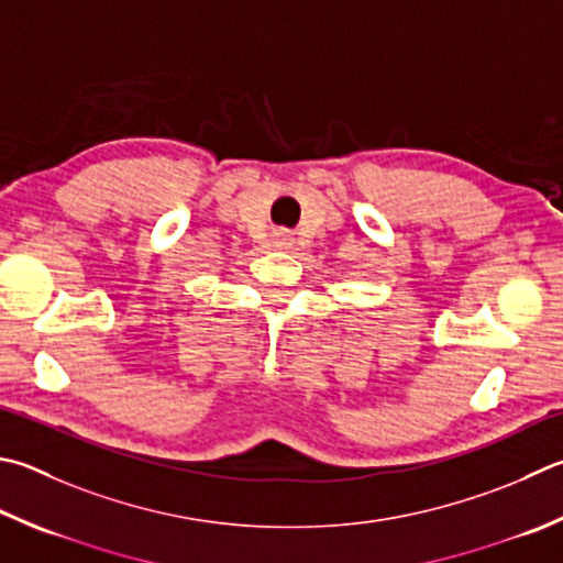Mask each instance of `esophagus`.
I'll use <instances>...</instances> for the list:
<instances>
[{"label": "esophagus", "instance_id": "obj_1", "mask_svg": "<svg viewBox=\"0 0 563 563\" xmlns=\"http://www.w3.org/2000/svg\"><path fill=\"white\" fill-rule=\"evenodd\" d=\"M275 243H278V246H288V236H285V233H278V239H275Z\"/></svg>", "mask_w": 563, "mask_h": 563}]
</instances>
